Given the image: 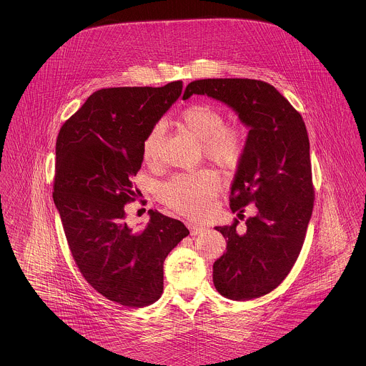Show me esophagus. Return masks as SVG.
<instances>
[{
	"mask_svg": "<svg viewBox=\"0 0 366 366\" xmlns=\"http://www.w3.org/2000/svg\"><path fill=\"white\" fill-rule=\"evenodd\" d=\"M189 227V230H191L192 236H196V234H200V233H203L204 230H206V227H199V225H188Z\"/></svg>",
	"mask_w": 366,
	"mask_h": 366,
	"instance_id": "esophagus-1",
	"label": "esophagus"
}]
</instances>
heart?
<instances>
[{
    "label": "heart",
    "mask_w": 366,
    "mask_h": 366,
    "mask_svg": "<svg viewBox=\"0 0 366 366\" xmlns=\"http://www.w3.org/2000/svg\"><path fill=\"white\" fill-rule=\"evenodd\" d=\"M178 124L193 137L202 141L206 157L222 166H234L243 155V134L225 126L224 112L207 103L188 105L178 117ZM163 127L155 124L142 141V157L155 164L163 152ZM219 188V178L211 170L178 174L159 187V197L169 207L189 217H204Z\"/></svg>",
    "instance_id": "obj_1"
}]
</instances>
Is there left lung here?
<instances>
[{"mask_svg": "<svg viewBox=\"0 0 366 366\" xmlns=\"http://www.w3.org/2000/svg\"><path fill=\"white\" fill-rule=\"evenodd\" d=\"M209 96L230 107L249 132L230 188V209L257 214L245 229L217 227L227 252L212 266L217 291L249 300L279 287L295 264L313 212L310 142L300 114L279 90L263 81L242 78L191 82L182 100ZM237 214V215H239Z\"/></svg>", "mask_w": 366, "mask_h": 366, "instance_id": "obj_1", "label": "left lung"}]
</instances>
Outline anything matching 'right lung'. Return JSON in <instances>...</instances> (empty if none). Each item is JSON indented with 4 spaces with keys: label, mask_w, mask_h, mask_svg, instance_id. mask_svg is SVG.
Returning a JSON list of instances; mask_svg holds the SVG:
<instances>
[{
    "label": "right lung",
    "mask_w": 366,
    "mask_h": 366,
    "mask_svg": "<svg viewBox=\"0 0 366 366\" xmlns=\"http://www.w3.org/2000/svg\"><path fill=\"white\" fill-rule=\"evenodd\" d=\"M181 92L182 81L100 89L56 141L53 200L72 258L99 294L127 307L162 296L163 262L189 234L181 221L154 209L139 232L124 221V204L137 197L132 178L141 169L144 137Z\"/></svg>",
    "instance_id": "1"
}]
</instances>
